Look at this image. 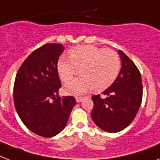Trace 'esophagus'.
<instances>
[{
  "label": "esophagus",
  "instance_id": "obj_1",
  "mask_svg": "<svg viewBox=\"0 0 160 160\" xmlns=\"http://www.w3.org/2000/svg\"><path fill=\"white\" fill-rule=\"evenodd\" d=\"M75 99H76V101H77V103H79L82 101L83 97H82V96H77V97H75Z\"/></svg>",
  "mask_w": 160,
  "mask_h": 160
}]
</instances>
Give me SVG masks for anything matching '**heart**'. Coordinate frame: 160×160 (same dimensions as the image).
Instances as JSON below:
<instances>
[{"instance_id":"heart-1","label":"heart","mask_w":160,"mask_h":160,"mask_svg":"<svg viewBox=\"0 0 160 160\" xmlns=\"http://www.w3.org/2000/svg\"><path fill=\"white\" fill-rule=\"evenodd\" d=\"M69 57H60L58 60L57 71L60 79L67 82L79 70L82 77L64 84L66 94L78 96L93 88L96 92L104 91L114 82L119 73V56L112 50L80 46L71 50Z\"/></svg>"}]
</instances>
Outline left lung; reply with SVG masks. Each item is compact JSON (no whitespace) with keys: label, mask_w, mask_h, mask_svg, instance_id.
I'll use <instances>...</instances> for the list:
<instances>
[{"label":"left lung","mask_w":160,"mask_h":160,"mask_svg":"<svg viewBox=\"0 0 160 160\" xmlns=\"http://www.w3.org/2000/svg\"><path fill=\"white\" fill-rule=\"evenodd\" d=\"M121 70L118 78L101 94L92 97L94 102L92 118L95 124L107 132H118L132 122L142 104V76L137 66L122 51Z\"/></svg>","instance_id":"left-lung-1"}]
</instances>
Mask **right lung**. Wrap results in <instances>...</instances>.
<instances>
[{"instance_id":"obj_1","label":"right lung","mask_w":160,"mask_h":160,"mask_svg":"<svg viewBox=\"0 0 160 160\" xmlns=\"http://www.w3.org/2000/svg\"><path fill=\"white\" fill-rule=\"evenodd\" d=\"M62 44H45L30 54L18 69L14 102L21 121L37 135L52 137L64 130L76 101L59 96L61 83L57 71Z\"/></svg>"}]
</instances>
